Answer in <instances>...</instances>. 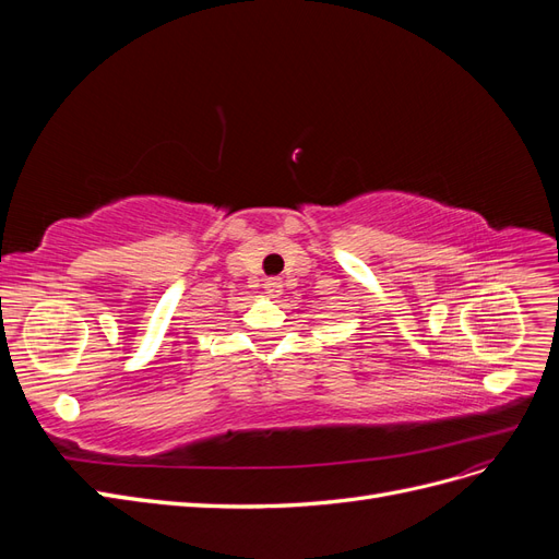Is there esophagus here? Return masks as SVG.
Segmentation results:
<instances>
[{"mask_svg":"<svg viewBox=\"0 0 559 559\" xmlns=\"http://www.w3.org/2000/svg\"><path fill=\"white\" fill-rule=\"evenodd\" d=\"M265 294L270 296V298H280L282 296V282L280 280H275V277H270V280H265Z\"/></svg>","mask_w":559,"mask_h":559,"instance_id":"34e87169","label":"esophagus"}]
</instances>
